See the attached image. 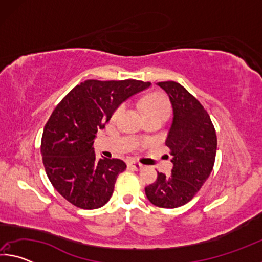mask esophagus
Here are the masks:
<instances>
[{"label":"esophagus","mask_w":262,"mask_h":262,"mask_svg":"<svg viewBox=\"0 0 262 262\" xmlns=\"http://www.w3.org/2000/svg\"><path fill=\"white\" fill-rule=\"evenodd\" d=\"M128 167L132 168V170H135V171H140L141 168H143V165L140 163H136V162H132L128 164Z\"/></svg>","instance_id":"1"}]
</instances>
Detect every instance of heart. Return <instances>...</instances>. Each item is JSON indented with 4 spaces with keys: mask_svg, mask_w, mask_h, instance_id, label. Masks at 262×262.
Instances as JSON below:
<instances>
[{
    "mask_svg": "<svg viewBox=\"0 0 262 262\" xmlns=\"http://www.w3.org/2000/svg\"><path fill=\"white\" fill-rule=\"evenodd\" d=\"M141 107L145 118L148 117H166L171 111V104L165 96L159 92H151L144 96L141 101ZM123 111V105H119L113 112V118H117Z\"/></svg>",
    "mask_w": 262,
    "mask_h": 262,
    "instance_id": "obj_1",
    "label": "heart"
}]
</instances>
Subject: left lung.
Segmentation results:
<instances>
[{"instance_id":"8db88e82","label":"left lung","mask_w":262,"mask_h":262,"mask_svg":"<svg viewBox=\"0 0 262 262\" xmlns=\"http://www.w3.org/2000/svg\"><path fill=\"white\" fill-rule=\"evenodd\" d=\"M170 97L173 121L165 145L172 155V176L157 172V180L145 187L152 205L178 208L196 195L212 171L217 137L209 114L193 95L179 83L158 82Z\"/></svg>"}]
</instances>
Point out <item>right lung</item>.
<instances>
[{"mask_svg": "<svg viewBox=\"0 0 262 262\" xmlns=\"http://www.w3.org/2000/svg\"><path fill=\"white\" fill-rule=\"evenodd\" d=\"M150 84L88 79L53 111L41 137L42 163L53 187L75 207L97 209L112 196L118 176L127 165L115 158L97 161L94 140L122 101Z\"/></svg>", "mask_w": 262, "mask_h": 262, "instance_id": "1", "label": "right lung"}]
</instances>
